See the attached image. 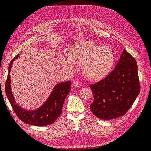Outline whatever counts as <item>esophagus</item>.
Returning a JSON list of instances; mask_svg holds the SVG:
<instances>
[{
  "instance_id": "esophagus-1",
  "label": "esophagus",
  "mask_w": 151,
  "mask_h": 151,
  "mask_svg": "<svg viewBox=\"0 0 151 151\" xmlns=\"http://www.w3.org/2000/svg\"><path fill=\"white\" fill-rule=\"evenodd\" d=\"M73 86H74L75 88H80L81 86V84L79 83V82H74V83H73Z\"/></svg>"
}]
</instances>
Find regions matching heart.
Listing matches in <instances>:
<instances>
[{
    "instance_id": "obj_1",
    "label": "heart",
    "mask_w": 151,
    "mask_h": 151,
    "mask_svg": "<svg viewBox=\"0 0 151 151\" xmlns=\"http://www.w3.org/2000/svg\"><path fill=\"white\" fill-rule=\"evenodd\" d=\"M59 60L63 67L72 71L75 70V64L82 65V72L86 78L99 81L110 74L115 56L109 47L86 40L70 45L67 57L62 55Z\"/></svg>"
}]
</instances>
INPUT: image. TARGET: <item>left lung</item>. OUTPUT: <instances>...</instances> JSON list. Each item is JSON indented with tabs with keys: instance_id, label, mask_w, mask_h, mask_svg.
Listing matches in <instances>:
<instances>
[{
	"instance_id": "obj_1",
	"label": "left lung",
	"mask_w": 151,
	"mask_h": 151,
	"mask_svg": "<svg viewBox=\"0 0 151 151\" xmlns=\"http://www.w3.org/2000/svg\"><path fill=\"white\" fill-rule=\"evenodd\" d=\"M89 87L94 96L90 108L96 116L108 120L123 116L140 93L135 59L123 50L115 69Z\"/></svg>"
}]
</instances>
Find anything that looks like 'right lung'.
I'll list each match as a JSON object with an SVG mask.
<instances>
[{"label": "right lung", "instance_id": "right-lung-1", "mask_svg": "<svg viewBox=\"0 0 151 151\" xmlns=\"http://www.w3.org/2000/svg\"><path fill=\"white\" fill-rule=\"evenodd\" d=\"M19 55V54H17L9 65L7 78L5 85L6 94L9 101L17 116L25 123L40 127L51 125L61 115L63 102L70 91L71 82L67 81L57 84L47 101L39 108L32 111L22 108L16 103L11 87L10 72L12 65Z\"/></svg>", "mask_w": 151, "mask_h": 151}]
</instances>
